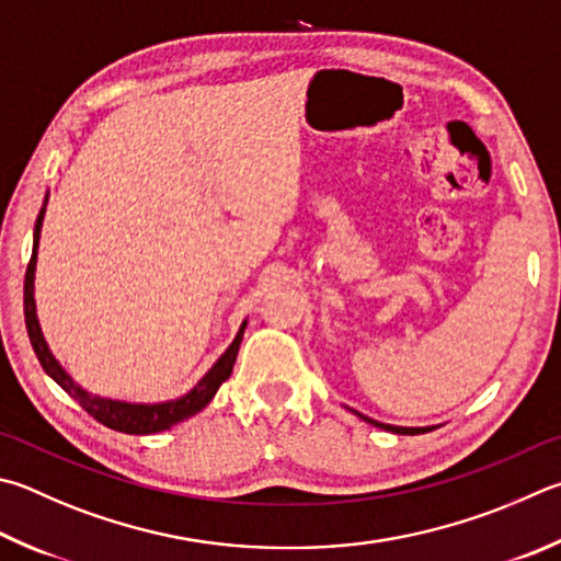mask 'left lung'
Masks as SVG:
<instances>
[{"label":"left lung","mask_w":561,"mask_h":561,"mask_svg":"<svg viewBox=\"0 0 561 561\" xmlns=\"http://www.w3.org/2000/svg\"><path fill=\"white\" fill-rule=\"evenodd\" d=\"M360 416V420H365L368 424H375V426H380V430H387V432H392V434H422V432H430L432 426H392V424H382V422H375V420H370V416H365V414H360V412H355Z\"/></svg>","instance_id":"8db88e82"}]
</instances>
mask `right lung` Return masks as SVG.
I'll use <instances>...</instances> for the list:
<instances>
[{
  "instance_id": "right-lung-1",
  "label": "right lung",
  "mask_w": 561,
  "mask_h": 561,
  "mask_svg": "<svg viewBox=\"0 0 561 561\" xmlns=\"http://www.w3.org/2000/svg\"><path fill=\"white\" fill-rule=\"evenodd\" d=\"M48 201V196H46ZM46 201L44 208H41L36 226H34V250H32V260H28L26 267V279H24V316H26V331L28 339H32L34 353L41 363V368L46 370L48 378H54L64 390L73 397V400L83 407V410L95 416L100 424L110 426L115 432H125V434H157L171 430V426L188 420V416L198 414L203 407H206L213 397H216L218 387L230 378L232 365H236L240 343H242V333H245L248 321H242L240 331L236 335V341L230 343V348L220 355L218 363L203 375L198 385L193 387L191 392H186L179 400L171 402H159V404H131V402H119V400H107V397H98L83 390L73 378L60 368V363L54 358V353L48 351L44 333H41V325L36 319V301H34V274H36V254H38V238H41V226H44V213H46Z\"/></svg>"
}]
</instances>
